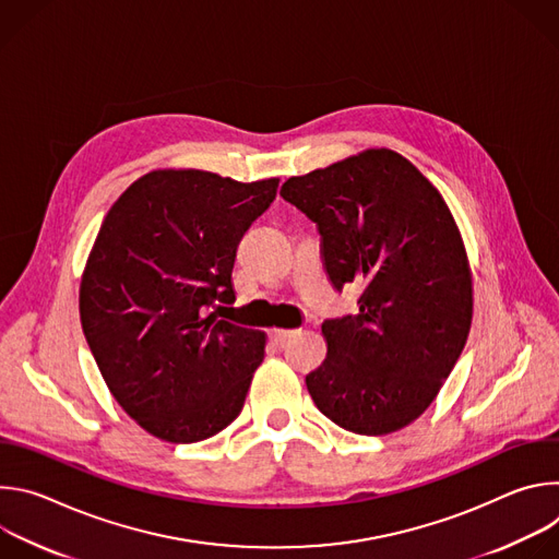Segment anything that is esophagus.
I'll use <instances>...</instances> for the list:
<instances>
[{
    "label": "esophagus",
    "instance_id": "obj_1",
    "mask_svg": "<svg viewBox=\"0 0 559 559\" xmlns=\"http://www.w3.org/2000/svg\"><path fill=\"white\" fill-rule=\"evenodd\" d=\"M296 336V330H278V328H274L272 332H270V338L276 343V345H285L289 338H294Z\"/></svg>",
    "mask_w": 559,
    "mask_h": 559
}]
</instances>
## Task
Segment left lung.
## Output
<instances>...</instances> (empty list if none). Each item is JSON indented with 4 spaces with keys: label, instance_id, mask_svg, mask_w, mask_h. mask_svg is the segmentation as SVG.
I'll use <instances>...</instances> for the list:
<instances>
[{
    "label": "left lung",
    "instance_id": "8db88e82",
    "mask_svg": "<svg viewBox=\"0 0 559 559\" xmlns=\"http://www.w3.org/2000/svg\"><path fill=\"white\" fill-rule=\"evenodd\" d=\"M281 197L318 225L334 287L362 285L358 313L323 323L328 356L305 378L313 405L360 436L412 425L473 321V274L449 205L389 147L289 177Z\"/></svg>",
    "mask_w": 559,
    "mask_h": 559
}]
</instances>
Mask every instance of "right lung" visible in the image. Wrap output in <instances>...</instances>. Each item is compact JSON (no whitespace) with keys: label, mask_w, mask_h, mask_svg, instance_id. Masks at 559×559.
Returning <instances> with one entry per match:
<instances>
[{"label":"right lung","mask_w":559,"mask_h":559,"mask_svg":"<svg viewBox=\"0 0 559 559\" xmlns=\"http://www.w3.org/2000/svg\"><path fill=\"white\" fill-rule=\"evenodd\" d=\"M278 179L152 170L108 210L79 285V316L121 409L150 436L190 444L241 414L265 332L221 321L236 246Z\"/></svg>","instance_id":"1"}]
</instances>
